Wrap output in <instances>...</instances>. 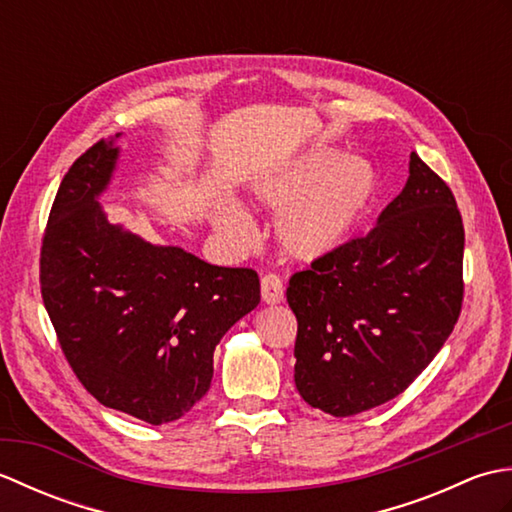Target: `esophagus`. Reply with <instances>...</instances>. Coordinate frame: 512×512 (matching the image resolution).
Segmentation results:
<instances>
[{"instance_id":"esophagus-1","label":"esophagus","mask_w":512,"mask_h":512,"mask_svg":"<svg viewBox=\"0 0 512 512\" xmlns=\"http://www.w3.org/2000/svg\"><path fill=\"white\" fill-rule=\"evenodd\" d=\"M262 301L268 306H277L284 301V281L279 275L268 273L262 277Z\"/></svg>"}]
</instances>
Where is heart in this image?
I'll return each mask as SVG.
<instances>
[{"label":"heart","instance_id":"heart-1","mask_svg":"<svg viewBox=\"0 0 512 512\" xmlns=\"http://www.w3.org/2000/svg\"><path fill=\"white\" fill-rule=\"evenodd\" d=\"M376 191V171L365 158L319 147L253 184L259 204L279 211L275 233L299 262H317L339 248L361 222ZM220 231L242 242L253 231L248 213L233 202L217 209Z\"/></svg>","mask_w":512,"mask_h":512}]
</instances>
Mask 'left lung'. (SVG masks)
<instances>
[{"mask_svg": "<svg viewBox=\"0 0 512 512\" xmlns=\"http://www.w3.org/2000/svg\"><path fill=\"white\" fill-rule=\"evenodd\" d=\"M462 257L453 193L411 151L405 189L372 231L290 277L301 398L345 418L402 394L458 323Z\"/></svg>", "mask_w": 512, "mask_h": 512, "instance_id": "1", "label": "left lung"}]
</instances>
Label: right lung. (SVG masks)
<instances>
[{
    "instance_id": "add662e5",
    "label": "right lung",
    "mask_w": 512,
    "mask_h": 512,
    "mask_svg": "<svg viewBox=\"0 0 512 512\" xmlns=\"http://www.w3.org/2000/svg\"><path fill=\"white\" fill-rule=\"evenodd\" d=\"M118 154L114 138L99 140L61 180L41 244V297L83 387L105 407L165 424L209 391L215 345L257 308L259 277L107 220L99 198Z\"/></svg>"
}]
</instances>
